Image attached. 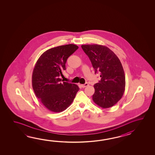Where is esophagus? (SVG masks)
<instances>
[{
  "instance_id": "obj_1",
  "label": "esophagus",
  "mask_w": 155,
  "mask_h": 155,
  "mask_svg": "<svg viewBox=\"0 0 155 155\" xmlns=\"http://www.w3.org/2000/svg\"><path fill=\"white\" fill-rule=\"evenodd\" d=\"M88 85H89L88 83H87V82H86L85 84H82V85H81V86H82V87L84 88V87H85L87 86Z\"/></svg>"
}]
</instances>
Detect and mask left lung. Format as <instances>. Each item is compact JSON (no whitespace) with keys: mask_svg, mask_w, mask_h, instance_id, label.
I'll list each match as a JSON object with an SVG mask.
<instances>
[{"mask_svg":"<svg viewBox=\"0 0 155 155\" xmlns=\"http://www.w3.org/2000/svg\"><path fill=\"white\" fill-rule=\"evenodd\" d=\"M81 48L90 60L95 73L99 72L101 78L94 86V102L104 109L112 107L122 98L125 89V75L121 61L106 46L87 44Z\"/></svg>","mask_w":155,"mask_h":155,"instance_id":"1","label":"left lung"}]
</instances>
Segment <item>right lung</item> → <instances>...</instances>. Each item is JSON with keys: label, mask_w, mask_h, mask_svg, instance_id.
Returning <instances> with one entry per match:
<instances>
[{"label": "right lung", "mask_w": 155, "mask_h": 155, "mask_svg": "<svg viewBox=\"0 0 155 155\" xmlns=\"http://www.w3.org/2000/svg\"><path fill=\"white\" fill-rule=\"evenodd\" d=\"M79 47L74 44L54 47L46 50L37 60L32 74V86L44 106L54 112L66 110L75 99L78 86L61 82L59 77L66 70L68 58Z\"/></svg>", "instance_id": "add662e5"}]
</instances>
